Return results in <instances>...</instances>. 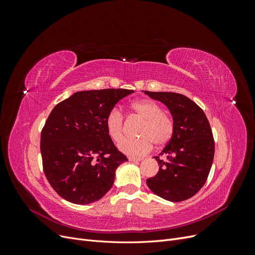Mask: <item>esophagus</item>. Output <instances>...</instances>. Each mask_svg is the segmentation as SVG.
Segmentation results:
<instances>
[{"label":"esophagus","mask_w":255,"mask_h":255,"mask_svg":"<svg viewBox=\"0 0 255 255\" xmlns=\"http://www.w3.org/2000/svg\"><path fill=\"white\" fill-rule=\"evenodd\" d=\"M141 159V157H128V160L133 161V163H138V161H140Z\"/></svg>","instance_id":"obj_1"}]
</instances>
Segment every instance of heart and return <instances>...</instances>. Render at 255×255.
<instances>
[{"instance_id": "heart-1", "label": "heart", "mask_w": 255, "mask_h": 255, "mask_svg": "<svg viewBox=\"0 0 255 255\" xmlns=\"http://www.w3.org/2000/svg\"><path fill=\"white\" fill-rule=\"evenodd\" d=\"M138 118L143 120L138 135V139H125L118 143V149L130 156H139L152 148V142L161 146L170 141L174 132V123L169 116L163 113V109L152 100L135 101L129 106ZM105 127L114 141H119L123 136V115L114 107L105 118Z\"/></svg>"}]
</instances>
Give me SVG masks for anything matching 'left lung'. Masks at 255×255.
I'll use <instances>...</instances> for the list:
<instances>
[{
	"label": "left lung",
	"mask_w": 255,
	"mask_h": 255,
	"mask_svg": "<svg viewBox=\"0 0 255 255\" xmlns=\"http://www.w3.org/2000/svg\"><path fill=\"white\" fill-rule=\"evenodd\" d=\"M153 100L167 106L172 116L174 132L159 155L157 174L146 180L156 196L170 202H181L203 187L211 171L215 143L204 112L187 97L174 92L144 90Z\"/></svg>",
	"instance_id": "8db88e82"
}]
</instances>
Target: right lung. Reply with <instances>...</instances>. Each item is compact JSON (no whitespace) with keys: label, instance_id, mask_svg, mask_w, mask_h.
Masks as SVG:
<instances>
[{"label":"right lung","instance_id":"obj_1","mask_svg":"<svg viewBox=\"0 0 255 255\" xmlns=\"http://www.w3.org/2000/svg\"><path fill=\"white\" fill-rule=\"evenodd\" d=\"M133 92L78 91L54 107L42 128L40 151L45 176L61 198L90 204L112 188L116 170L128 158L115 146L105 118Z\"/></svg>","mask_w":255,"mask_h":255}]
</instances>
